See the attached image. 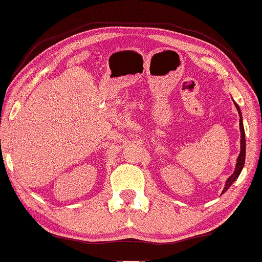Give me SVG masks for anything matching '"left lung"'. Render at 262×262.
<instances>
[{
	"label": "left lung",
	"instance_id": "8db88e82",
	"mask_svg": "<svg viewBox=\"0 0 262 262\" xmlns=\"http://www.w3.org/2000/svg\"><path fill=\"white\" fill-rule=\"evenodd\" d=\"M235 103V106L237 108V111H238V114H239V130H241V151H239V155L238 158H237V164H236V168L235 171H233L232 174H231L229 178H227L226 181V184H225V188L223 190V193L226 191L227 189L230 188L231 185L233 184V182L236 181L237 178H238L239 173L242 172L243 169V166H244V161H246V135H244V127H243V121H242V113H241V110H239V106L236 103V102H233Z\"/></svg>",
	"mask_w": 262,
	"mask_h": 262
}]
</instances>
